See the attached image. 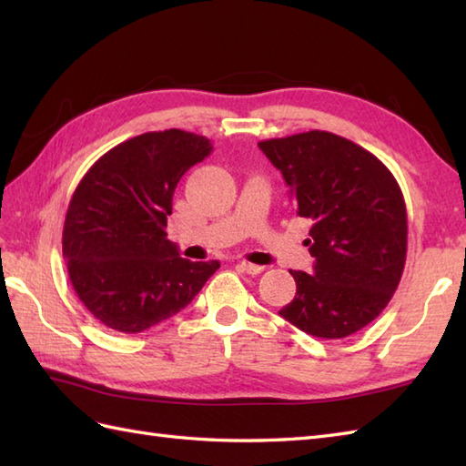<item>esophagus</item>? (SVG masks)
<instances>
[{"label": "esophagus", "instance_id": "34e87169", "mask_svg": "<svg viewBox=\"0 0 466 466\" xmlns=\"http://www.w3.org/2000/svg\"><path fill=\"white\" fill-rule=\"evenodd\" d=\"M240 268H242V272H246V274H260V272H264V266H258V264H252V262H246V260H242L240 264Z\"/></svg>", "mask_w": 466, "mask_h": 466}]
</instances>
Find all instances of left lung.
Instances as JSON below:
<instances>
[{
  "label": "left lung",
  "instance_id": "8db88e82",
  "mask_svg": "<svg viewBox=\"0 0 466 466\" xmlns=\"http://www.w3.org/2000/svg\"><path fill=\"white\" fill-rule=\"evenodd\" d=\"M299 216L312 222V274L290 270L296 296L279 312L316 339H346L390 302L407 260V206L379 157L330 132L262 140Z\"/></svg>",
  "mask_w": 466,
  "mask_h": 466
}]
</instances>
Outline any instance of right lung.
I'll return each instance as SVG.
<instances>
[{
    "instance_id": "right-lung-1",
    "label": "right lung",
    "mask_w": 466,
    "mask_h": 466,
    "mask_svg": "<svg viewBox=\"0 0 466 466\" xmlns=\"http://www.w3.org/2000/svg\"><path fill=\"white\" fill-rule=\"evenodd\" d=\"M212 152L208 137L147 132L106 152L69 200L64 258L77 299L107 329L136 334L194 300L220 262H190L166 238L180 177Z\"/></svg>"
}]
</instances>
